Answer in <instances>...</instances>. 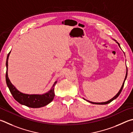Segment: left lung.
Masks as SVG:
<instances>
[{"instance_id": "8db88e82", "label": "left lung", "mask_w": 133, "mask_h": 133, "mask_svg": "<svg viewBox=\"0 0 133 133\" xmlns=\"http://www.w3.org/2000/svg\"><path fill=\"white\" fill-rule=\"evenodd\" d=\"M115 41L116 42V43H117V44L119 45V47L120 48V44H119V43H118V42H117L116 40H115ZM126 67H127V66H126ZM127 70H126V74H125V77L124 80V81H123V84H122V86L121 88H120V90H119V91L118 92V93L116 94V95L114 96V97H113V98L111 99L108 101L107 102H91V101H90L86 100V99H84V98H83V99H84V100H86L87 101H88V102H90V103H93V104H97V105H106V104H108V103H109L110 102H112V101H113V100L115 99H116V98L118 97V96H119L120 94L121 93V92H122V90H123V86H124V82H125V79H126V78H127Z\"/></svg>"}]
</instances>
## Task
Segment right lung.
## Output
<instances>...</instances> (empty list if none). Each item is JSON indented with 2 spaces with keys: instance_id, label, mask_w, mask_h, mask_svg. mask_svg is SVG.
<instances>
[{
  "instance_id": "1",
  "label": "right lung",
  "mask_w": 133,
  "mask_h": 133,
  "mask_svg": "<svg viewBox=\"0 0 133 133\" xmlns=\"http://www.w3.org/2000/svg\"><path fill=\"white\" fill-rule=\"evenodd\" d=\"M10 52L9 53L6 59V81L7 85H8L13 98L20 104L32 108H41L49 104V103L52 102L55 97L54 87L56 85L57 81H56L55 82L50 90L48 91V92L42 94V95H39V94H31V95H30V94H26L21 92L17 90L15 87L11 84L8 77V59Z\"/></svg>"
}]
</instances>
